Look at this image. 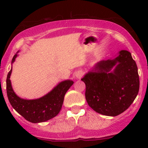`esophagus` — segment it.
Segmentation results:
<instances>
[{
    "instance_id": "1",
    "label": "esophagus",
    "mask_w": 148,
    "mask_h": 148,
    "mask_svg": "<svg viewBox=\"0 0 148 148\" xmlns=\"http://www.w3.org/2000/svg\"><path fill=\"white\" fill-rule=\"evenodd\" d=\"M83 75H84V72L83 71H82V70H79V71H77V72L75 73V76L77 79H81Z\"/></svg>"
}]
</instances>
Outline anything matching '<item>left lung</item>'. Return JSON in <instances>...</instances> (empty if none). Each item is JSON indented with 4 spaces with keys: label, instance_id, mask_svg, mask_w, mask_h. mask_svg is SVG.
Listing matches in <instances>:
<instances>
[{
    "label": "left lung",
    "instance_id": "obj_1",
    "mask_svg": "<svg viewBox=\"0 0 148 148\" xmlns=\"http://www.w3.org/2000/svg\"><path fill=\"white\" fill-rule=\"evenodd\" d=\"M82 81L86 85L85 97L89 107L112 117L129 108L140 88L138 66L126 50L120 51L114 59L98 62Z\"/></svg>",
    "mask_w": 148,
    "mask_h": 148
}]
</instances>
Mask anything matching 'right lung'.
Returning <instances> with one entry per match:
<instances>
[{"label":"right lung","mask_w":148,"mask_h":148,"mask_svg":"<svg viewBox=\"0 0 148 148\" xmlns=\"http://www.w3.org/2000/svg\"><path fill=\"white\" fill-rule=\"evenodd\" d=\"M18 54L14 55L12 63L15 62ZM12 68L6 79V92L8 100L13 108L33 123L46 122L56 117L60 112L64 99L66 92L74 84L71 80H65L55 86L45 96L36 99H24L18 97L13 90L10 77Z\"/></svg>","instance_id":"right-lung-1"}]
</instances>
